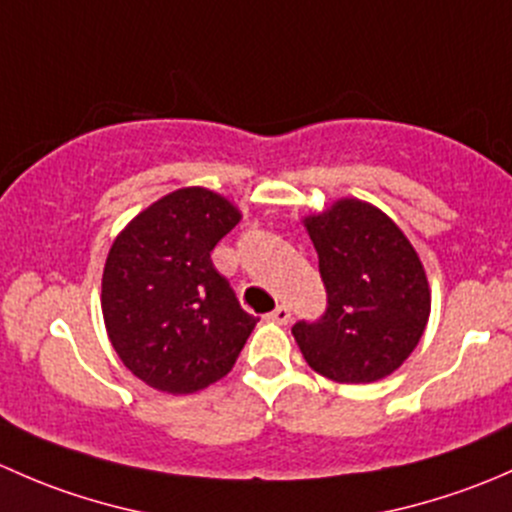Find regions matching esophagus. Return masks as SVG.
Returning <instances> with one entry per match:
<instances>
[{
  "label": "esophagus",
  "mask_w": 512,
  "mask_h": 512,
  "mask_svg": "<svg viewBox=\"0 0 512 512\" xmlns=\"http://www.w3.org/2000/svg\"><path fill=\"white\" fill-rule=\"evenodd\" d=\"M268 320L278 325H288L291 323V308H288V305H278L273 313H268Z\"/></svg>",
  "instance_id": "obj_1"
}]
</instances>
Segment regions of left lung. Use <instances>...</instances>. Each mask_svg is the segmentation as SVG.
I'll list each match as a JSON object with an SVG mask.
<instances>
[{
  "label": "left lung",
  "instance_id": "8db88e82",
  "mask_svg": "<svg viewBox=\"0 0 512 512\" xmlns=\"http://www.w3.org/2000/svg\"><path fill=\"white\" fill-rule=\"evenodd\" d=\"M328 310L293 325L305 362L340 384H370L404 365L424 335L431 291L412 241L382 209L345 197L303 219Z\"/></svg>",
  "mask_w": 512,
  "mask_h": 512
}]
</instances>
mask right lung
<instances>
[{"instance_id": "add662e5", "label": "right lung", "mask_w": 512, "mask_h": 512, "mask_svg": "<svg viewBox=\"0 0 512 512\" xmlns=\"http://www.w3.org/2000/svg\"><path fill=\"white\" fill-rule=\"evenodd\" d=\"M239 221L221 194L182 187L115 236L100 291L105 330L152 389L192 394L219 382L256 328L209 256Z\"/></svg>"}]
</instances>
